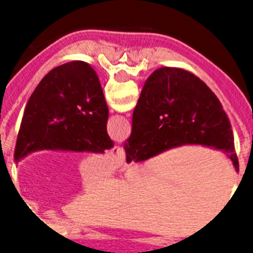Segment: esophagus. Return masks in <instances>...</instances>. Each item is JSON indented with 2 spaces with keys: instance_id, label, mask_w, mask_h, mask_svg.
<instances>
[{
  "instance_id": "1",
  "label": "esophagus",
  "mask_w": 253,
  "mask_h": 253,
  "mask_svg": "<svg viewBox=\"0 0 253 253\" xmlns=\"http://www.w3.org/2000/svg\"><path fill=\"white\" fill-rule=\"evenodd\" d=\"M125 159H126V154H125V150L121 146L113 147L110 152H109V160H110V164L114 168L122 167L125 164Z\"/></svg>"
}]
</instances>
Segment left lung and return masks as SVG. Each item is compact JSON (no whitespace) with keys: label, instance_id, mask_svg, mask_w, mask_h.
I'll return each mask as SVG.
<instances>
[{"label":"left lung","instance_id":"1","mask_svg":"<svg viewBox=\"0 0 253 253\" xmlns=\"http://www.w3.org/2000/svg\"><path fill=\"white\" fill-rule=\"evenodd\" d=\"M109 109L98 76L84 61L53 68L26 105L14 160L39 150L102 154L114 146L107 135Z\"/></svg>","mask_w":253,"mask_h":253}]
</instances>
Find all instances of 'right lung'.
<instances>
[{"mask_svg": "<svg viewBox=\"0 0 253 253\" xmlns=\"http://www.w3.org/2000/svg\"><path fill=\"white\" fill-rule=\"evenodd\" d=\"M184 144L222 150L239 169L231 123L211 89L185 69L159 68L147 79L132 114L126 160L143 162Z\"/></svg>", "mask_w": 253, "mask_h": 253, "instance_id": "1", "label": "right lung"}]
</instances>
